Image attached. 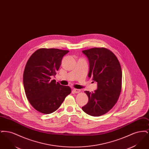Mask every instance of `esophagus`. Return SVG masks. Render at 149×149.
<instances>
[{"instance_id":"1","label":"esophagus","mask_w":149,"mask_h":149,"mask_svg":"<svg viewBox=\"0 0 149 149\" xmlns=\"http://www.w3.org/2000/svg\"><path fill=\"white\" fill-rule=\"evenodd\" d=\"M73 92L75 93H78L80 92V89H73Z\"/></svg>"}]
</instances>
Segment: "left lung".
<instances>
[{
    "label": "left lung",
    "instance_id": "left-lung-1",
    "mask_svg": "<svg viewBox=\"0 0 149 149\" xmlns=\"http://www.w3.org/2000/svg\"><path fill=\"white\" fill-rule=\"evenodd\" d=\"M82 52L89 60L88 77L97 83L94 92H84L89 99L82 109L90 116H100L112 109L120 97L122 77L120 64L113 53L106 48Z\"/></svg>",
    "mask_w": 149,
    "mask_h": 149
}]
</instances>
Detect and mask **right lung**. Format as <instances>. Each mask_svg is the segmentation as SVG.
<instances>
[{
	"instance_id": "add662e5",
	"label": "right lung",
	"mask_w": 149,
	"mask_h": 149,
	"mask_svg": "<svg viewBox=\"0 0 149 149\" xmlns=\"http://www.w3.org/2000/svg\"><path fill=\"white\" fill-rule=\"evenodd\" d=\"M69 51L40 49L29 58L23 72V85L29 103L43 114L55 112L70 94L71 88L51 80Z\"/></svg>"
}]
</instances>
